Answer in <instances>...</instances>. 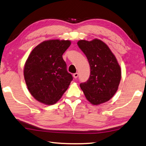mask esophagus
I'll use <instances>...</instances> for the list:
<instances>
[{"mask_svg": "<svg viewBox=\"0 0 146 146\" xmlns=\"http://www.w3.org/2000/svg\"><path fill=\"white\" fill-rule=\"evenodd\" d=\"M78 76H79V74L78 73H75V74H73V76H74V78L75 79H76V78H78Z\"/></svg>", "mask_w": 146, "mask_h": 146, "instance_id": "obj_1", "label": "esophagus"}]
</instances>
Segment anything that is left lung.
<instances>
[{"label": "left lung", "instance_id": "1", "mask_svg": "<svg viewBox=\"0 0 146 146\" xmlns=\"http://www.w3.org/2000/svg\"><path fill=\"white\" fill-rule=\"evenodd\" d=\"M78 45L87 58L90 74L80 87L87 100L94 105L109 101L118 89L121 67L108 45L98 39L80 40Z\"/></svg>", "mask_w": 146, "mask_h": 146}]
</instances>
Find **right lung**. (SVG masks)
<instances>
[{
	"instance_id": "obj_1",
	"label": "right lung",
	"mask_w": 146,
	"mask_h": 146,
	"mask_svg": "<svg viewBox=\"0 0 146 146\" xmlns=\"http://www.w3.org/2000/svg\"><path fill=\"white\" fill-rule=\"evenodd\" d=\"M70 43L69 40L45 41L28 57L24 70L25 81L31 94L39 102L55 104L72 81L62 57Z\"/></svg>"
}]
</instances>
